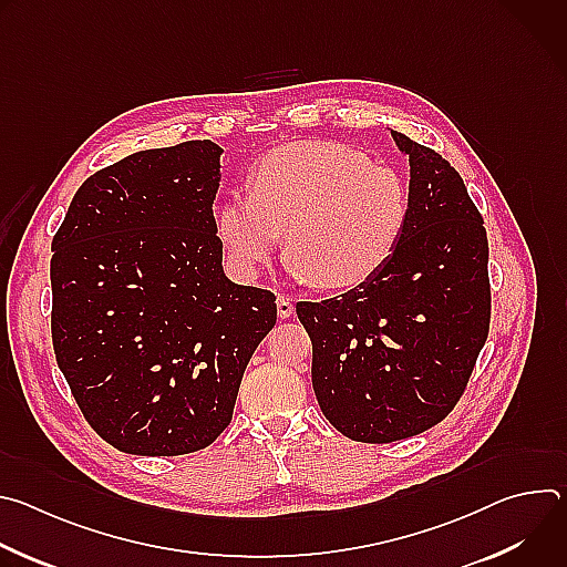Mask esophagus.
<instances>
[{"instance_id":"1","label":"esophagus","mask_w":567,"mask_h":567,"mask_svg":"<svg viewBox=\"0 0 567 567\" xmlns=\"http://www.w3.org/2000/svg\"><path fill=\"white\" fill-rule=\"evenodd\" d=\"M276 302H278V316H280V318H289V316L293 313V302H291L289 298L280 296Z\"/></svg>"}]
</instances>
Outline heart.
Here are the masks:
<instances>
[{
	"label": "heart",
	"mask_w": 567,
	"mask_h": 567,
	"mask_svg": "<svg viewBox=\"0 0 567 567\" xmlns=\"http://www.w3.org/2000/svg\"><path fill=\"white\" fill-rule=\"evenodd\" d=\"M406 219L409 190L396 171L343 143L300 141L271 150L254 168L249 193L219 206L217 235L233 269L251 278L285 230L287 271L343 291L381 271Z\"/></svg>",
	"instance_id": "obj_1"
}]
</instances>
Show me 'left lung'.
Listing matches in <instances>:
<instances>
[{
    "instance_id": "obj_1",
    "label": "left lung",
    "mask_w": 567,
    "mask_h": 567,
    "mask_svg": "<svg viewBox=\"0 0 567 567\" xmlns=\"http://www.w3.org/2000/svg\"><path fill=\"white\" fill-rule=\"evenodd\" d=\"M409 156V219L368 282L298 302L311 385L328 422L357 442H396L440 424L489 334V245L457 171L390 130Z\"/></svg>"
}]
</instances>
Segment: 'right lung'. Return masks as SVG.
<instances>
[{
    "label": "right lung",
    "mask_w": 567,
    "mask_h": 567,
    "mask_svg": "<svg viewBox=\"0 0 567 567\" xmlns=\"http://www.w3.org/2000/svg\"><path fill=\"white\" fill-rule=\"evenodd\" d=\"M221 147L141 150L92 175L51 241L58 365L92 429L132 455L206 449L230 424L276 296L221 267Z\"/></svg>",
    "instance_id": "1"
}]
</instances>
